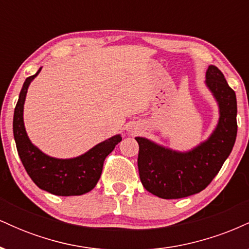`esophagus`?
<instances>
[{
    "label": "esophagus",
    "mask_w": 249,
    "mask_h": 249,
    "mask_svg": "<svg viewBox=\"0 0 249 249\" xmlns=\"http://www.w3.org/2000/svg\"><path fill=\"white\" fill-rule=\"evenodd\" d=\"M138 130H139V128L138 127H137V126H133V127H130V128H128V132H130L131 134H133V133H137V132H138Z\"/></svg>",
    "instance_id": "esophagus-1"
}]
</instances>
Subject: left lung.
<instances>
[{"mask_svg":"<svg viewBox=\"0 0 249 249\" xmlns=\"http://www.w3.org/2000/svg\"><path fill=\"white\" fill-rule=\"evenodd\" d=\"M205 85L219 108L216 126L206 141L177 151L144 137L139 144L138 170L145 190L161 199H179L201 192L218 174L236 139V96L224 73L208 65Z\"/></svg>","mask_w":249,"mask_h":249,"instance_id":"obj_1","label":"left lung"}]
</instances>
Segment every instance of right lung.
I'll return each mask as SVG.
<instances>
[{"label":"right lung","mask_w":249,"mask_h":249,"mask_svg":"<svg viewBox=\"0 0 249 249\" xmlns=\"http://www.w3.org/2000/svg\"><path fill=\"white\" fill-rule=\"evenodd\" d=\"M41 70L39 68L35 75L25 79L14 111L13 131L17 152L27 173L41 190L55 196H82L96 186L105 158L122 142V136L116 134L73 158H55L39 150L28 137L23 111L28 89Z\"/></svg>","instance_id":"add662e5"}]
</instances>
